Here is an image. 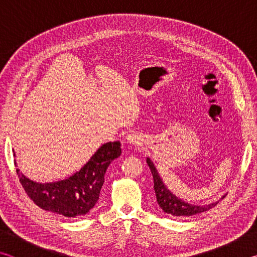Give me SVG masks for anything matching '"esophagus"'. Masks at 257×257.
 <instances>
[{"label": "esophagus", "mask_w": 257, "mask_h": 257, "mask_svg": "<svg viewBox=\"0 0 257 257\" xmlns=\"http://www.w3.org/2000/svg\"><path fill=\"white\" fill-rule=\"evenodd\" d=\"M125 139H127L128 144L134 145V146H139V145L142 144V142H143L141 136H139V135H137V134H135V133L127 135V137H125Z\"/></svg>", "instance_id": "esophagus-1"}]
</instances>
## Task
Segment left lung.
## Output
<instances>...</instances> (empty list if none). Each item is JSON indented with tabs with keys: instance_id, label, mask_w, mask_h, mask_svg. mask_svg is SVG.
<instances>
[{
	"instance_id": "obj_1",
	"label": "left lung",
	"mask_w": 257,
	"mask_h": 257,
	"mask_svg": "<svg viewBox=\"0 0 257 257\" xmlns=\"http://www.w3.org/2000/svg\"><path fill=\"white\" fill-rule=\"evenodd\" d=\"M146 162L151 169L152 176H153L156 201H158L159 206L162 208V211L167 213V214H170L172 216L196 215V214H199V213L206 212L214 206H216V204L219 203L221 199H223L225 197V195H227V194L223 195L219 201H214L210 204H205V205H195V204H190L188 202L184 201V199L176 196V195L173 194L167 186H165L162 178H161L160 173L158 171V169H156L153 161H152L149 156L146 158Z\"/></svg>"
}]
</instances>
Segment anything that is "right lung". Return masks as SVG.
<instances>
[{
	"label": "right lung",
	"instance_id": "add662e5",
	"mask_svg": "<svg viewBox=\"0 0 257 257\" xmlns=\"http://www.w3.org/2000/svg\"><path fill=\"white\" fill-rule=\"evenodd\" d=\"M120 155V142L105 143L79 171L63 180L37 182L26 177L19 169H17V175L25 191L37 206L66 217H77L87 214L97 203L108 165ZM15 165L18 167L17 161Z\"/></svg>",
	"mask_w": 257,
	"mask_h": 257
}]
</instances>
